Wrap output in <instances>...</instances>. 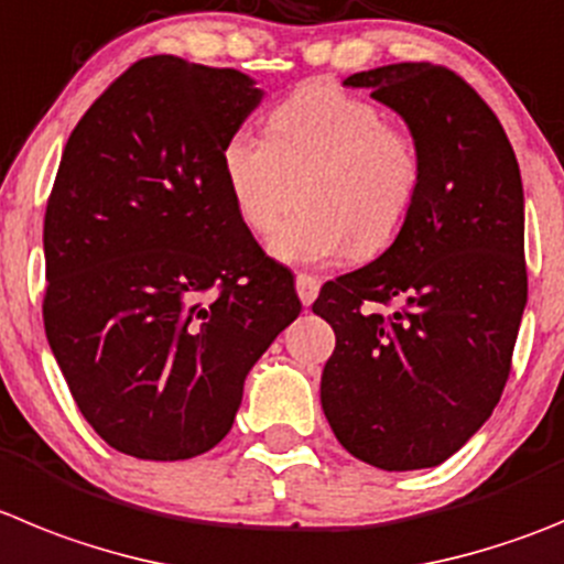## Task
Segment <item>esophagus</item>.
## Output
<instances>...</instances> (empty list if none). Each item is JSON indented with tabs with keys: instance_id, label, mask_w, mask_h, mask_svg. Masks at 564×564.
I'll use <instances>...</instances> for the list:
<instances>
[{
	"instance_id": "1",
	"label": "esophagus",
	"mask_w": 564,
	"mask_h": 564,
	"mask_svg": "<svg viewBox=\"0 0 564 564\" xmlns=\"http://www.w3.org/2000/svg\"><path fill=\"white\" fill-rule=\"evenodd\" d=\"M318 288H322V279L313 276V273H299L296 276V293L299 299H302L304 307H310V304L316 302Z\"/></svg>"
}]
</instances>
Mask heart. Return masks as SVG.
<instances>
[{
	"label": "heart",
	"mask_w": 564,
	"mask_h": 564,
	"mask_svg": "<svg viewBox=\"0 0 564 564\" xmlns=\"http://www.w3.org/2000/svg\"><path fill=\"white\" fill-rule=\"evenodd\" d=\"M226 187L248 231L268 235L296 198L302 209L271 237L291 265L366 260L411 220L425 164L411 131L333 80H307L268 113V137L231 133L220 153Z\"/></svg>",
	"instance_id": "heart-1"
}]
</instances>
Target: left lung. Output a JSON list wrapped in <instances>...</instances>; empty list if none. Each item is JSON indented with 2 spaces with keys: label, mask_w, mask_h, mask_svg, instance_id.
Here are the masks:
<instances>
[{
  "label": "left lung",
  "mask_w": 564,
  "mask_h": 564,
  "mask_svg": "<svg viewBox=\"0 0 564 564\" xmlns=\"http://www.w3.org/2000/svg\"><path fill=\"white\" fill-rule=\"evenodd\" d=\"M344 86L400 113L425 178L402 235L313 304L335 329L322 408L360 462L436 467L489 420L509 380L529 296L523 181L503 126L456 72L389 64Z\"/></svg>",
  "instance_id": "1"
}]
</instances>
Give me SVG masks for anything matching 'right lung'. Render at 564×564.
Returning <instances> with one entry per match:
<instances>
[{
  "instance_id": "add662e5",
  "label": "right lung",
  "mask_w": 564,
  "mask_h": 564,
  "mask_svg": "<svg viewBox=\"0 0 564 564\" xmlns=\"http://www.w3.org/2000/svg\"><path fill=\"white\" fill-rule=\"evenodd\" d=\"M260 100L242 72L153 55L64 148L44 215V329L86 422L126 456L212 451L302 310L291 271L237 218L220 162Z\"/></svg>"
}]
</instances>
